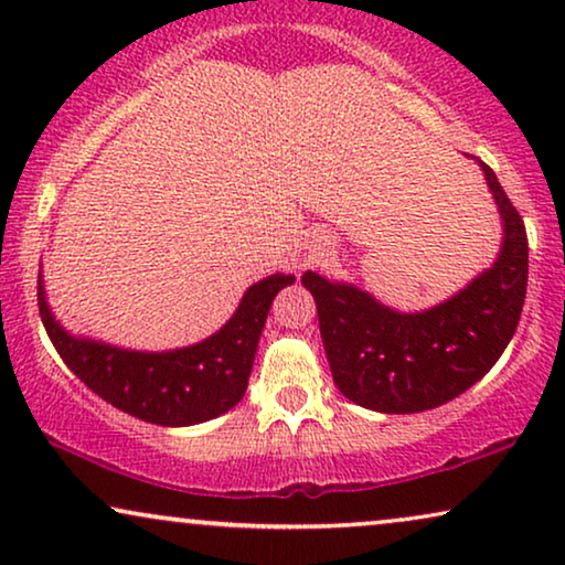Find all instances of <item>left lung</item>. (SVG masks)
Wrapping results in <instances>:
<instances>
[{
	"label": "left lung",
	"instance_id": "8db88e82",
	"mask_svg": "<svg viewBox=\"0 0 565 565\" xmlns=\"http://www.w3.org/2000/svg\"><path fill=\"white\" fill-rule=\"evenodd\" d=\"M483 169L504 223L493 267L445 303L398 313L370 292L306 273L337 388L383 414H416L460 396L512 342L527 292V231L493 169Z\"/></svg>",
	"mask_w": 565,
	"mask_h": 565
}]
</instances>
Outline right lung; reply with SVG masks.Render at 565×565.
<instances>
[{
    "label": "right lung",
    "mask_w": 565,
    "mask_h": 565,
    "mask_svg": "<svg viewBox=\"0 0 565 565\" xmlns=\"http://www.w3.org/2000/svg\"><path fill=\"white\" fill-rule=\"evenodd\" d=\"M292 275H269L244 292L226 327L203 342L172 352H136L74 337L53 319L38 280L43 327L79 381L136 419L159 427H190L226 414L244 398L269 306Z\"/></svg>",
    "instance_id": "obj_1"
}]
</instances>
